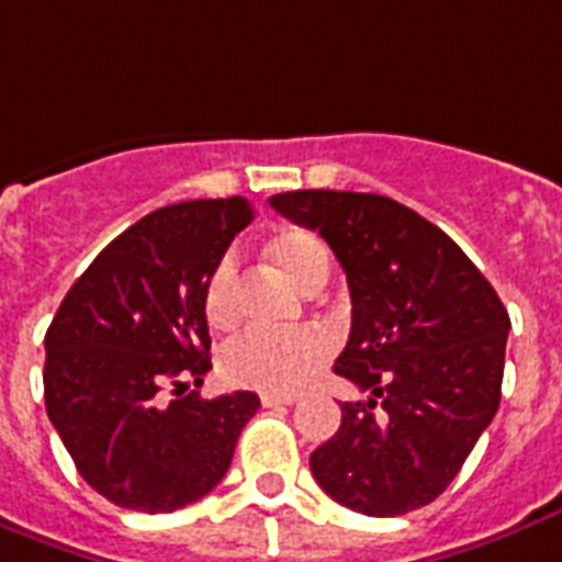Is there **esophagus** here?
I'll use <instances>...</instances> for the list:
<instances>
[{"label": "esophagus", "instance_id": "1", "mask_svg": "<svg viewBox=\"0 0 562 562\" xmlns=\"http://www.w3.org/2000/svg\"><path fill=\"white\" fill-rule=\"evenodd\" d=\"M295 398L293 395H260V404L263 407H286V404H293Z\"/></svg>", "mask_w": 562, "mask_h": 562}]
</instances>
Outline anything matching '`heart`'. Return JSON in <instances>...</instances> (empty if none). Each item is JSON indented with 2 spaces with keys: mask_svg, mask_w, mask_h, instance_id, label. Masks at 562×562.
Returning a JSON list of instances; mask_svg holds the SVG:
<instances>
[{
  "mask_svg": "<svg viewBox=\"0 0 562 562\" xmlns=\"http://www.w3.org/2000/svg\"><path fill=\"white\" fill-rule=\"evenodd\" d=\"M263 255L293 281L299 290L313 293L330 276V251L319 234L307 228H284L263 243ZM240 269L234 255H222L204 281L202 311L213 330H228L240 316L237 307ZM334 342L322 330L299 334H260L249 330L232 340L220 355L222 378L234 386L269 395H293L311 384L328 363Z\"/></svg>",
  "mask_w": 562,
  "mask_h": 562,
  "instance_id": "obj_1",
  "label": "heart"
}]
</instances>
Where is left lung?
I'll list each match as a JSON object with an SVG mask.
<instances>
[{"label":"left lung","instance_id":"8db88e82","mask_svg":"<svg viewBox=\"0 0 562 562\" xmlns=\"http://www.w3.org/2000/svg\"><path fill=\"white\" fill-rule=\"evenodd\" d=\"M269 204L319 232L346 269L351 334L334 372L369 393L342 402L313 477L367 516L419 510L498 411L510 316L458 243L386 195L293 190Z\"/></svg>","mask_w":562,"mask_h":562}]
</instances>
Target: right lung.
Listing matches in <instances>:
<instances>
[{
	"label": "right lung",
	"mask_w": 562,
	"mask_h": 562,
	"mask_svg": "<svg viewBox=\"0 0 562 562\" xmlns=\"http://www.w3.org/2000/svg\"><path fill=\"white\" fill-rule=\"evenodd\" d=\"M249 222L243 195L143 216L99 251L46 330V413L78 475L116 507L199 502L258 413L260 398L243 390L184 395L211 369L204 281Z\"/></svg>",
	"instance_id": "right-lung-1"
}]
</instances>
